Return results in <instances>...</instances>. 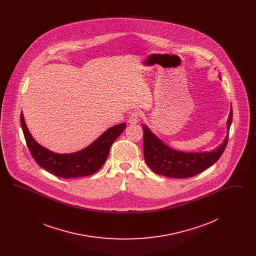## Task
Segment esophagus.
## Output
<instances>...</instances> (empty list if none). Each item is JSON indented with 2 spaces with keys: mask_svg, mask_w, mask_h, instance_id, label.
Segmentation results:
<instances>
[{
  "mask_svg": "<svg viewBox=\"0 0 256 256\" xmlns=\"http://www.w3.org/2000/svg\"><path fill=\"white\" fill-rule=\"evenodd\" d=\"M139 120H140V112L139 111H134L128 117L130 124H136V122H139Z\"/></svg>",
  "mask_w": 256,
  "mask_h": 256,
  "instance_id": "obj_1",
  "label": "esophagus"
}]
</instances>
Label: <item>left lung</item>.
Wrapping results in <instances>:
<instances>
[{
	"instance_id": "left-lung-1",
	"label": "left lung",
	"mask_w": 256,
	"mask_h": 256,
	"mask_svg": "<svg viewBox=\"0 0 256 256\" xmlns=\"http://www.w3.org/2000/svg\"><path fill=\"white\" fill-rule=\"evenodd\" d=\"M232 122V108L226 122L228 132L224 142L216 148L202 152H187L172 148L160 140L146 124H143L144 158L146 165L156 174L168 178H186L194 176L206 170L220 158L228 144Z\"/></svg>"
}]
</instances>
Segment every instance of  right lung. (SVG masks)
Instances as JSON below:
<instances>
[{
    "label": "right lung",
    "instance_id": "right-lung-1",
    "mask_svg": "<svg viewBox=\"0 0 256 256\" xmlns=\"http://www.w3.org/2000/svg\"><path fill=\"white\" fill-rule=\"evenodd\" d=\"M21 126L28 148L44 170L62 178H73L90 176L102 168L110 154V146L124 130L126 124L121 122L111 126L84 148L72 154H56L38 144L30 132L24 115L20 116Z\"/></svg>",
    "mask_w": 256,
    "mask_h": 256
}]
</instances>
